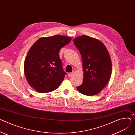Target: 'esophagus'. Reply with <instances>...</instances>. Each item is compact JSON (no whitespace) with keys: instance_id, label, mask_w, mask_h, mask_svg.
<instances>
[{"instance_id":"esophagus-1","label":"esophagus","mask_w":135,"mask_h":135,"mask_svg":"<svg viewBox=\"0 0 135 135\" xmlns=\"http://www.w3.org/2000/svg\"><path fill=\"white\" fill-rule=\"evenodd\" d=\"M73 75V72L72 73H68V76L69 78L71 77Z\"/></svg>"}]
</instances>
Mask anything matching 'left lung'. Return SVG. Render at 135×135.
Here are the masks:
<instances>
[{
  "label": "left lung",
  "mask_w": 135,
  "mask_h": 135,
  "mask_svg": "<svg viewBox=\"0 0 135 135\" xmlns=\"http://www.w3.org/2000/svg\"><path fill=\"white\" fill-rule=\"evenodd\" d=\"M74 43L81 54L83 71V82L77 90L85 95H95L106 86L111 76L110 54L103 42L87 35L78 36Z\"/></svg>",
  "instance_id": "1"
}]
</instances>
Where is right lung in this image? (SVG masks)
I'll use <instances>...</instances> for the list:
<instances>
[{
	"label": "right lung",
	"mask_w": 135,
	"mask_h": 135,
	"mask_svg": "<svg viewBox=\"0 0 135 135\" xmlns=\"http://www.w3.org/2000/svg\"><path fill=\"white\" fill-rule=\"evenodd\" d=\"M71 40L70 37L60 35L42 37L30 48L24 62V73L28 83L36 91H52L63 81L66 73L59 52Z\"/></svg>",
	"instance_id": "obj_1"
}]
</instances>
